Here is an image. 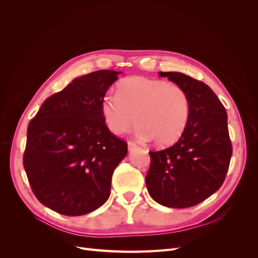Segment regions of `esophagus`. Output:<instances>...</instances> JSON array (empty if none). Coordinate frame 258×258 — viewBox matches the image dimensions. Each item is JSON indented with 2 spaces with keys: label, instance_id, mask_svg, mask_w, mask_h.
I'll return each instance as SVG.
<instances>
[{
  "label": "esophagus",
  "instance_id": "34e87169",
  "mask_svg": "<svg viewBox=\"0 0 258 258\" xmlns=\"http://www.w3.org/2000/svg\"><path fill=\"white\" fill-rule=\"evenodd\" d=\"M139 146L135 143V142H132V141H129L128 142V150L129 151H135V150H137Z\"/></svg>",
  "mask_w": 258,
  "mask_h": 258
}]
</instances>
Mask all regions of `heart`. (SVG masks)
Returning <instances> with one entry per match:
<instances>
[{
    "label": "heart",
    "instance_id": "1",
    "mask_svg": "<svg viewBox=\"0 0 258 258\" xmlns=\"http://www.w3.org/2000/svg\"><path fill=\"white\" fill-rule=\"evenodd\" d=\"M101 114L116 136L138 124V136L158 146L174 143L184 132L190 114L186 90L177 84L144 76H132L117 86V96L101 100Z\"/></svg>",
    "mask_w": 258,
    "mask_h": 258
}]
</instances>
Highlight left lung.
Instances as JSON below:
<instances>
[{"instance_id":"obj_1","label":"left lung","mask_w":258,"mask_h":258,"mask_svg":"<svg viewBox=\"0 0 258 258\" xmlns=\"http://www.w3.org/2000/svg\"><path fill=\"white\" fill-rule=\"evenodd\" d=\"M186 90L190 101L187 126L178 141L150 152L145 177L148 194L158 204L189 208L213 195L225 181L232 155L227 113L207 84L178 72H159Z\"/></svg>"}]
</instances>
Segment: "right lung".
<instances>
[{"instance_id": "obj_1", "label": "right lung", "mask_w": 258, "mask_h": 258, "mask_svg": "<svg viewBox=\"0 0 258 258\" xmlns=\"http://www.w3.org/2000/svg\"><path fill=\"white\" fill-rule=\"evenodd\" d=\"M120 72L83 75L44 101L27 131L23 167L37 200L79 216L110 197L115 168L128 152L101 114V100Z\"/></svg>"}]
</instances>
